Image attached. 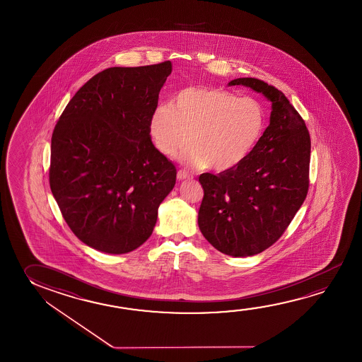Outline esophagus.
Masks as SVG:
<instances>
[{"mask_svg":"<svg viewBox=\"0 0 362 362\" xmlns=\"http://www.w3.org/2000/svg\"><path fill=\"white\" fill-rule=\"evenodd\" d=\"M177 178H178L179 180H184V179H189L190 174H188V173L185 172V170H179L178 174H177Z\"/></svg>","mask_w":362,"mask_h":362,"instance_id":"1","label":"esophagus"}]
</instances>
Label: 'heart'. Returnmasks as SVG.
Instances as JSON below:
<instances>
[{
    "label": "heart",
    "mask_w": 362,
    "mask_h": 362,
    "mask_svg": "<svg viewBox=\"0 0 362 362\" xmlns=\"http://www.w3.org/2000/svg\"><path fill=\"white\" fill-rule=\"evenodd\" d=\"M267 127L259 101L238 98L226 89L188 87L172 103H161L150 117L155 146L166 158H177L192 146L190 164L227 172L255 150Z\"/></svg>",
    "instance_id": "obj_1"
}]
</instances>
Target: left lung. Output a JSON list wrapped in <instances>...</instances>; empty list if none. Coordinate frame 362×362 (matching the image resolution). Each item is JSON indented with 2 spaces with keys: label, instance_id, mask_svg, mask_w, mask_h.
Listing matches in <instances>:
<instances>
[{
  "label": "left lung",
  "instance_id": "8db88e82",
  "mask_svg": "<svg viewBox=\"0 0 362 362\" xmlns=\"http://www.w3.org/2000/svg\"><path fill=\"white\" fill-rule=\"evenodd\" d=\"M273 102L270 124L255 150L231 170L203 173L198 225L208 243L226 255L260 254L276 243L307 197L310 136L284 93L257 78H238Z\"/></svg>",
  "mask_w": 362,
  "mask_h": 362
}]
</instances>
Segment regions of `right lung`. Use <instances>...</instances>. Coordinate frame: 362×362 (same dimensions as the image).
<instances>
[{
	"label": "right lung",
	"instance_id": "1",
	"mask_svg": "<svg viewBox=\"0 0 362 362\" xmlns=\"http://www.w3.org/2000/svg\"><path fill=\"white\" fill-rule=\"evenodd\" d=\"M172 73L169 60L113 66L78 90L55 124L49 184L82 243L126 254L153 233L177 169L150 136L148 122Z\"/></svg>",
	"mask_w": 362,
	"mask_h": 362
}]
</instances>
